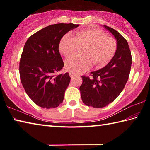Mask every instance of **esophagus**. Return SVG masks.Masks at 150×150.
I'll list each match as a JSON object with an SVG mask.
<instances>
[{
    "mask_svg": "<svg viewBox=\"0 0 150 150\" xmlns=\"http://www.w3.org/2000/svg\"><path fill=\"white\" fill-rule=\"evenodd\" d=\"M69 75H70V77H71V78H73V77H75V76H76V74H75V73H69Z\"/></svg>",
    "mask_w": 150,
    "mask_h": 150,
    "instance_id": "1",
    "label": "esophagus"
}]
</instances>
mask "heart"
Listing matches in <instances>:
<instances>
[{
    "label": "heart",
    "instance_id": "1",
    "mask_svg": "<svg viewBox=\"0 0 150 150\" xmlns=\"http://www.w3.org/2000/svg\"><path fill=\"white\" fill-rule=\"evenodd\" d=\"M79 45H87L84 56H73L65 62V68L73 73H82L89 69L93 62L97 67H102L110 62L115 54L116 42L105 32L98 29H87L77 32L75 36L70 33L61 40L59 51L65 57L75 54Z\"/></svg>",
    "mask_w": 150,
    "mask_h": 150
}]
</instances>
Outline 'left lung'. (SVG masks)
Wrapping results in <instances>:
<instances>
[{
	"instance_id": "8db88e82",
	"label": "left lung",
	"mask_w": 150,
	"mask_h": 150,
	"mask_svg": "<svg viewBox=\"0 0 150 150\" xmlns=\"http://www.w3.org/2000/svg\"><path fill=\"white\" fill-rule=\"evenodd\" d=\"M103 27L116 40L115 55L102 69L91 72L92 78L82 76L79 88L83 102L94 108L105 107L117 98L128 79L132 62L126 40L112 28L105 25Z\"/></svg>"
}]
</instances>
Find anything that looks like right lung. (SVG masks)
<instances>
[{
    "mask_svg": "<svg viewBox=\"0 0 150 150\" xmlns=\"http://www.w3.org/2000/svg\"><path fill=\"white\" fill-rule=\"evenodd\" d=\"M79 25H50L31 35L24 45L19 71L24 90L40 107L55 108L63 103L69 84V73L55 75L64 63L59 51L61 40L66 33Z\"/></svg>",
    "mask_w": 150,
    "mask_h": 150,
    "instance_id": "right-lung-1",
    "label": "right lung"
}]
</instances>
